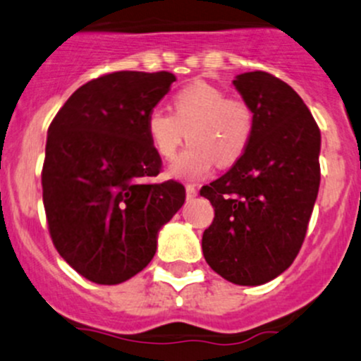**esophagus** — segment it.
Instances as JSON below:
<instances>
[{"label":"esophagus","mask_w":361,"mask_h":361,"mask_svg":"<svg viewBox=\"0 0 361 361\" xmlns=\"http://www.w3.org/2000/svg\"><path fill=\"white\" fill-rule=\"evenodd\" d=\"M185 196H188V200H194V197L197 196V189L194 184H188L185 185Z\"/></svg>","instance_id":"esophagus-1"}]
</instances>
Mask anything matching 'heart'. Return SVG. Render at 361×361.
I'll list each match as a JSON object with an SVG mask.
<instances>
[{"mask_svg": "<svg viewBox=\"0 0 361 361\" xmlns=\"http://www.w3.org/2000/svg\"><path fill=\"white\" fill-rule=\"evenodd\" d=\"M145 126L153 149L165 160L177 155L185 137L191 140L169 172L192 180L212 172L214 164L230 167L238 161L252 136L254 114L240 97H225L221 88L196 80L172 97V114L153 109Z\"/></svg>", "mask_w": 361, "mask_h": 361, "instance_id": "obj_1", "label": "heart"}]
</instances>
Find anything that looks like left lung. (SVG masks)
Returning <instances> with one entry per match:
<instances>
[{
  "instance_id": "8db88e82",
  "label": "left lung",
  "mask_w": 361,
  "mask_h": 361,
  "mask_svg": "<svg viewBox=\"0 0 361 361\" xmlns=\"http://www.w3.org/2000/svg\"><path fill=\"white\" fill-rule=\"evenodd\" d=\"M254 129L233 167L202 185L214 208L202 233L209 268L235 285L274 279L300 252L321 184V131L297 92L266 71L233 80Z\"/></svg>"
}]
</instances>
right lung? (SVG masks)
Segmentation results:
<instances>
[{"instance_id":"1","label":"right lung","mask_w":361,"mask_h":361,"mask_svg":"<svg viewBox=\"0 0 361 361\" xmlns=\"http://www.w3.org/2000/svg\"><path fill=\"white\" fill-rule=\"evenodd\" d=\"M169 71H114L80 87L47 129L42 200L61 257L97 285H119L155 256L157 233L185 201L157 184L161 159L145 121L167 95Z\"/></svg>"}]
</instances>
